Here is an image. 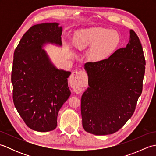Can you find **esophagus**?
<instances>
[{"instance_id": "obj_1", "label": "esophagus", "mask_w": 156, "mask_h": 156, "mask_svg": "<svg viewBox=\"0 0 156 156\" xmlns=\"http://www.w3.org/2000/svg\"><path fill=\"white\" fill-rule=\"evenodd\" d=\"M69 82L74 91L76 94H80L83 90V87L87 85V74L84 71L72 72Z\"/></svg>"}]
</instances>
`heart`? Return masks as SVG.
Listing matches in <instances>:
<instances>
[{
  "label": "heart",
  "instance_id": "b5f03b06",
  "mask_svg": "<svg viewBox=\"0 0 156 156\" xmlns=\"http://www.w3.org/2000/svg\"><path fill=\"white\" fill-rule=\"evenodd\" d=\"M75 45L79 49L90 48L88 58L99 62L108 58L120 42V35L117 31L96 27L82 29L74 36Z\"/></svg>",
  "mask_w": 156,
  "mask_h": 156
}]
</instances>
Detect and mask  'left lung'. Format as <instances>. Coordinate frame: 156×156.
I'll return each mask as SVG.
<instances>
[{
    "label": "left lung",
    "instance_id": "8db88e82",
    "mask_svg": "<svg viewBox=\"0 0 156 156\" xmlns=\"http://www.w3.org/2000/svg\"><path fill=\"white\" fill-rule=\"evenodd\" d=\"M104 60L84 64L89 87L81 98L84 130L96 135L119 131L135 111L142 92L145 60L137 34Z\"/></svg>",
    "mask_w": 156,
    "mask_h": 156
}]
</instances>
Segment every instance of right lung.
Segmentation results:
<instances>
[{"label": "right lung", "mask_w": 156, "mask_h": 156, "mask_svg": "<svg viewBox=\"0 0 156 156\" xmlns=\"http://www.w3.org/2000/svg\"><path fill=\"white\" fill-rule=\"evenodd\" d=\"M58 23L37 24L23 36L13 56L11 82L15 107L33 130L53 131L59 109L71 92L68 78L71 72L58 69L44 47H62V27Z\"/></svg>", "instance_id": "1"}]
</instances>
